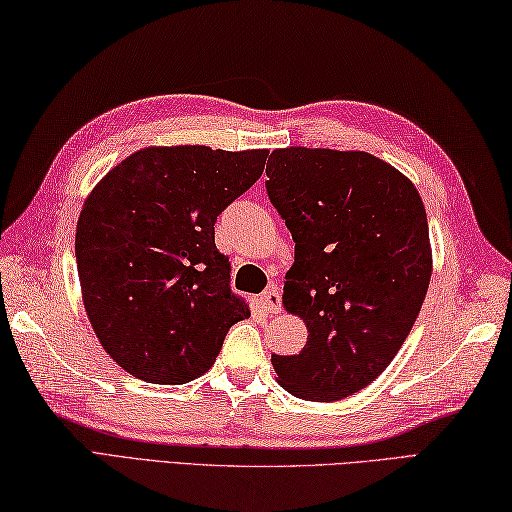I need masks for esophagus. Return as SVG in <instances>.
<instances>
[{
  "instance_id": "1",
  "label": "esophagus",
  "mask_w": 512,
  "mask_h": 512,
  "mask_svg": "<svg viewBox=\"0 0 512 512\" xmlns=\"http://www.w3.org/2000/svg\"><path fill=\"white\" fill-rule=\"evenodd\" d=\"M259 301H262V308L268 314H279L281 312V292H279L277 286H270Z\"/></svg>"
}]
</instances>
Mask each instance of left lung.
<instances>
[{
    "instance_id": "left-lung-1",
    "label": "left lung",
    "mask_w": 512,
    "mask_h": 512,
    "mask_svg": "<svg viewBox=\"0 0 512 512\" xmlns=\"http://www.w3.org/2000/svg\"><path fill=\"white\" fill-rule=\"evenodd\" d=\"M266 191L295 239L284 306L306 347L273 354L292 396L334 402L385 372L431 279L427 211L416 187L365 151L275 149Z\"/></svg>"
}]
</instances>
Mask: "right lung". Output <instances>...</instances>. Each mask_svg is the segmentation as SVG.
I'll return each mask as SVG.
<instances>
[{
  "label": "right lung",
  "mask_w": 512,
  "mask_h": 512,
  "mask_svg": "<svg viewBox=\"0 0 512 512\" xmlns=\"http://www.w3.org/2000/svg\"><path fill=\"white\" fill-rule=\"evenodd\" d=\"M268 151L147 147L96 184L76 224L85 312L125 372L182 385L211 369L231 325L250 317L231 290L215 222L264 173Z\"/></svg>",
  "instance_id": "1"
}]
</instances>
